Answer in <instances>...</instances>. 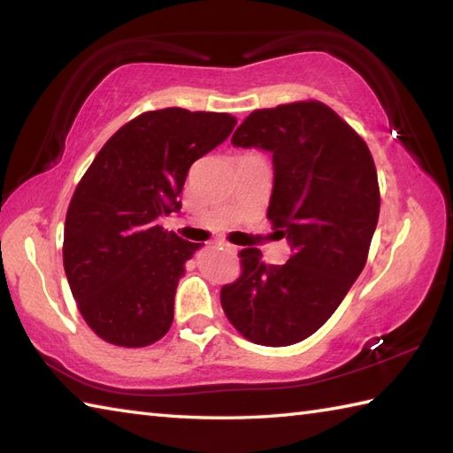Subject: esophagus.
Wrapping results in <instances>:
<instances>
[{"mask_svg": "<svg viewBox=\"0 0 453 453\" xmlns=\"http://www.w3.org/2000/svg\"><path fill=\"white\" fill-rule=\"evenodd\" d=\"M218 245H219V247H224V249H226V251H232V253L235 251V247H234V245H229V243H226V242H219Z\"/></svg>", "mask_w": 453, "mask_h": 453, "instance_id": "1", "label": "esophagus"}]
</instances>
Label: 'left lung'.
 I'll return each instance as SVG.
<instances>
[{
  "instance_id": "8db88e82",
  "label": "left lung",
  "mask_w": 453,
  "mask_h": 453,
  "mask_svg": "<svg viewBox=\"0 0 453 453\" xmlns=\"http://www.w3.org/2000/svg\"><path fill=\"white\" fill-rule=\"evenodd\" d=\"M232 143L273 153L266 218L292 257L266 265L258 249L239 251L242 276L221 288V307L247 341L296 344L326 323L368 261L378 171L358 132L321 101L253 111Z\"/></svg>"
}]
</instances>
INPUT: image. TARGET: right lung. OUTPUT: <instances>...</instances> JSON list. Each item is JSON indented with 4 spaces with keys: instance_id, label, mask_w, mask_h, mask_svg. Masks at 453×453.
<instances>
[{
    "instance_id": "1",
    "label": "right lung",
    "mask_w": 453,
    "mask_h": 453,
    "mask_svg": "<svg viewBox=\"0 0 453 453\" xmlns=\"http://www.w3.org/2000/svg\"><path fill=\"white\" fill-rule=\"evenodd\" d=\"M235 124L227 112H142L85 171L67 206L62 253L78 310L99 339L140 349L169 331L177 284L200 243L157 219L180 210L190 165Z\"/></svg>"
}]
</instances>
